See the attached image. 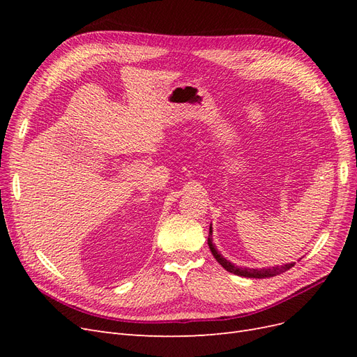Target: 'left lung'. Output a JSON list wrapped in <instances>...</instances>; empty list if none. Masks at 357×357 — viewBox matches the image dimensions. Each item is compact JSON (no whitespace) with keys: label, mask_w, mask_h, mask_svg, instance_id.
I'll list each match as a JSON object with an SVG mask.
<instances>
[{"label":"left lung","mask_w":357,"mask_h":357,"mask_svg":"<svg viewBox=\"0 0 357 357\" xmlns=\"http://www.w3.org/2000/svg\"><path fill=\"white\" fill-rule=\"evenodd\" d=\"M213 231H211V225H210V234H208V247L211 250V255L214 256L215 261H218L226 271H229L232 274H236V275H241V277H248V278H266V277H274V275H278L282 274L284 271H287V269H290L291 266H294L295 264H286L283 266H274V268H264V269H250V268H240V266H235L234 264H231L229 261H226V259L215 250V247L213 244Z\"/></svg>","instance_id":"8db88e82"}]
</instances>
